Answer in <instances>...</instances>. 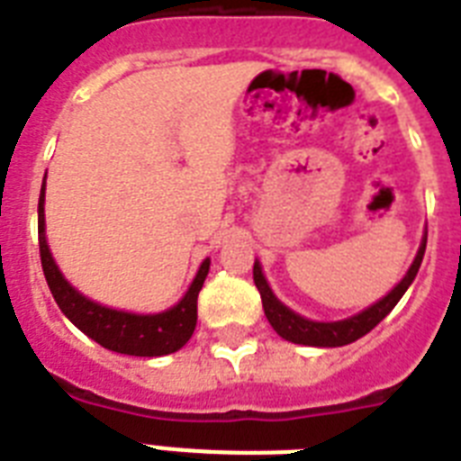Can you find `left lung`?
<instances>
[{"label": "left lung", "instance_id": "obj_1", "mask_svg": "<svg viewBox=\"0 0 461 461\" xmlns=\"http://www.w3.org/2000/svg\"><path fill=\"white\" fill-rule=\"evenodd\" d=\"M423 253H426V239H423L421 249L416 253V258L414 263H411V267H409V273L404 275V280H402L390 294L383 296L380 302H375L373 306L361 311V313L337 322L308 321V318H303V315L294 313L292 308L285 306V303L273 294V289L267 287V280L263 277V270H260L258 260L253 263V282H256V287H258L260 292V299H263L266 318L270 321V325H273L277 335L289 339V342L308 344V347H344V344L357 342L358 337H364L366 332H371V330L375 328L394 306H397V302L404 296L409 285L414 282L419 267H421Z\"/></svg>", "mask_w": 461, "mask_h": 461}]
</instances>
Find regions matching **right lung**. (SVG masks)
I'll list each match as a JSON object with an SVG mask.
<instances>
[{"mask_svg":"<svg viewBox=\"0 0 461 461\" xmlns=\"http://www.w3.org/2000/svg\"><path fill=\"white\" fill-rule=\"evenodd\" d=\"M38 241L42 273H45V280L57 306L76 328L86 332L90 339H95L97 344H103L104 349L129 354V357H165V354L179 351L191 339L195 321H198V292L208 277L210 260H203L195 280L191 282V287L176 306L165 313L139 315L90 302L88 296L76 292L64 280V275L59 273V267L50 253L45 237V181H42L38 203Z\"/></svg>","mask_w":461,"mask_h":461,"instance_id":"1","label":"right lung"}]
</instances>
